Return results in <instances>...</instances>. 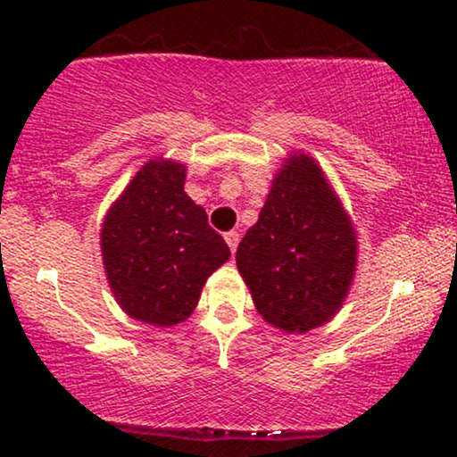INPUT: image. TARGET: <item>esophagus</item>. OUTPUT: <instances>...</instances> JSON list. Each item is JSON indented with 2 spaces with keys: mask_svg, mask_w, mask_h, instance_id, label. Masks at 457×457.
<instances>
[{
  "mask_svg": "<svg viewBox=\"0 0 457 457\" xmlns=\"http://www.w3.org/2000/svg\"><path fill=\"white\" fill-rule=\"evenodd\" d=\"M238 240H240V236L236 234V232H228V234H225V243H228L229 249H232V253L236 251V246H238Z\"/></svg>",
  "mask_w": 457,
  "mask_h": 457,
  "instance_id": "esophagus-1",
  "label": "esophagus"
}]
</instances>
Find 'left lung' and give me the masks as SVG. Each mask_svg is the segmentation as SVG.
I'll return each instance as SVG.
<instances>
[{
  "label": "left lung",
  "instance_id": "obj_1",
  "mask_svg": "<svg viewBox=\"0 0 457 457\" xmlns=\"http://www.w3.org/2000/svg\"><path fill=\"white\" fill-rule=\"evenodd\" d=\"M356 258L354 223L320 162L301 150L287 154L236 251L258 313L286 333L322 327L348 296Z\"/></svg>",
  "mask_w": 457,
  "mask_h": 457
}]
</instances>
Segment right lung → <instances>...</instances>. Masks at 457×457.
Here are the masks:
<instances>
[{
    "label": "right lung",
    "mask_w": 457,
    "mask_h": 457,
    "mask_svg": "<svg viewBox=\"0 0 457 457\" xmlns=\"http://www.w3.org/2000/svg\"><path fill=\"white\" fill-rule=\"evenodd\" d=\"M187 165L152 156L115 197L101 225L107 283L122 312L176 327L195 312L202 287L229 260L206 211L185 193Z\"/></svg>",
    "instance_id": "obj_1"
}]
</instances>
